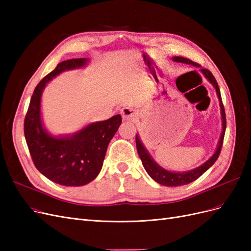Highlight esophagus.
I'll return each mask as SVG.
<instances>
[{"mask_svg":"<svg viewBox=\"0 0 251 251\" xmlns=\"http://www.w3.org/2000/svg\"><path fill=\"white\" fill-rule=\"evenodd\" d=\"M121 116L125 120H131L134 121L136 118H137V113H136L132 108H124L120 111Z\"/></svg>","mask_w":251,"mask_h":251,"instance_id":"1","label":"esophagus"}]
</instances>
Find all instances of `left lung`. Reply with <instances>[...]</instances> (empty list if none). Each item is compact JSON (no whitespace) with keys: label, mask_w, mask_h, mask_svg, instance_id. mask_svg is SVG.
I'll list each match as a JSON object with an SVG mask.
<instances>
[{"label":"left lung","mask_w":251,"mask_h":251,"mask_svg":"<svg viewBox=\"0 0 251 251\" xmlns=\"http://www.w3.org/2000/svg\"><path fill=\"white\" fill-rule=\"evenodd\" d=\"M173 60L177 63H184V64H189V65H193L195 67H200L199 64H197L193 60L185 58V57H182V56H175L173 57ZM202 73L204 74V76L206 77L214 87L216 88L217 91V94L219 97V101H220V105H221V114H222V127H223V131L221 134V138H220L219 144H218V149L216 151V153L212 155V157H210L208 160L205 162L204 164H202L199 168H197L193 171H189L186 173H172L166 171L162 168H160L153 159L151 158V156L149 155L148 151L144 149V147L142 146V143L138 137V135L136 134V147H137V151H138V154L139 157L142 161V164L144 166V169H146L147 173L150 175V177L155 180L157 183L161 184V185H165V186H180V185H185L191 183V182L195 181L198 179L200 176L206 172L210 166L214 164L217 159L219 158L220 153H221V149L223 146V140H224V135H225V130H226V116H225V110H224V105L222 102V98H221V93H220V89L218 86V82L215 78L214 75L212 73L207 70V69H201Z\"/></svg>","instance_id":"8db88e82"}]
</instances>
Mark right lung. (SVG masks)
I'll return each instance as SVG.
<instances>
[{"mask_svg":"<svg viewBox=\"0 0 251 251\" xmlns=\"http://www.w3.org/2000/svg\"><path fill=\"white\" fill-rule=\"evenodd\" d=\"M87 58L59 63L34 89L24 120V134L35 168L45 177L65 186H80L100 174L109 142L117 132L121 116L91 124L69 137H52L41 120V96L46 83L66 70L85 66Z\"/></svg>","mask_w":251,"mask_h":251,"instance_id":"right-lung-1","label":"right lung"}]
</instances>
